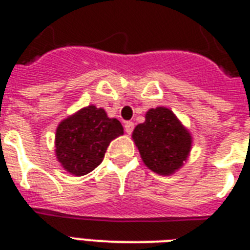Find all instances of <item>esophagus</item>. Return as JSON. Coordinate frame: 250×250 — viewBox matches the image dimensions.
<instances>
[{
	"mask_svg": "<svg viewBox=\"0 0 250 250\" xmlns=\"http://www.w3.org/2000/svg\"><path fill=\"white\" fill-rule=\"evenodd\" d=\"M132 130H134V123H132V121H126V123H125V131H126L127 134H131Z\"/></svg>",
	"mask_w": 250,
	"mask_h": 250,
	"instance_id": "esophagus-1",
	"label": "esophagus"
}]
</instances>
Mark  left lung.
<instances>
[{
  "label": "left lung",
  "instance_id": "8db88e82",
  "mask_svg": "<svg viewBox=\"0 0 250 250\" xmlns=\"http://www.w3.org/2000/svg\"><path fill=\"white\" fill-rule=\"evenodd\" d=\"M132 139L145 165L161 175H170L182 167L191 146L190 134L167 107L149 110Z\"/></svg>",
  "mask_w": 250,
  "mask_h": 250
}]
</instances>
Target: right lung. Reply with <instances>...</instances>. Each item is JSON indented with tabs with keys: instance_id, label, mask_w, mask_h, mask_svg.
<instances>
[{
	"instance_id": "1",
	"label": "right lung",
	"mask_w": 250,
	"mask_h": 250,
	"mask_svg": "<svg viewBox=\"0 0 250 250\" xmlns=\"http://www.w3.org/2000/svg\"><path fill=\"white\" fill-rule=\"evenodd\" d=\"M124 132L116 119L94 105L83 107L60 124L56 130V156L63 169L76 176L101 164L107 146Z\"/></svg>"
}]
</instances>
